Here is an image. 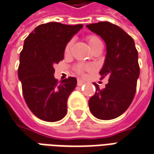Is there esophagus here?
I'll use <instances>...</instances> for the list:
<instances>
[{
	"mask_svg": "<svg viewBox=\"0 0 154 154\" xmlns=\"http://www.w3.org/2000/svg\"><path fill=\"white\" fill-rule=\"evenodd\" d=\"M86 82H85L84 81L81 80V79H78L77 80V86H82L83 84H85Z\"/></svg>",
	"mask_w": 154,
	"mask_h": 154,
	"instance_id": "esophagus-1",
	"label": "esophagus"
}]
</instances>
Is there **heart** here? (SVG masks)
<instances>
[{
    "label": "heart",
    "mask_w": 154,
    "mask_h": 154,
    "mask_svg": "<svg viewBox=\"0 0 154 154\" xmlns=\"http://www.w3.org/2000/svg\"><path fill=\"white\" fill-rule=\"evenodd\" d=\"M87 41H88V45H89V47L90 48L92 49V47L97 46V44L102 43V42L100 41V39L97 37V36H94V35H91V36H88L87 37ZM72 41H70L67 42V44L66 45V47H65V54H68L71 51V48H72ZM92 69V66H77V68H76V71H77L78 73H83L84 72L85 70H91Z\"/></svg>",
    "instance_id": "b5f03b06"
}]
</instances>
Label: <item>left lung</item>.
I'll return each mask as SVG.
<instances>
[{
  "instance_id": "8db88e82",
  "label": "left lung",
  "mask_w": 154,
  "mask_h": 154,
  "mask_svg": "<svg viewBox=\"0 0 154 154\" xmlns=\"http://www.w3.org/2000/svg\"><path fill=\"white\" fill-rule=\"evenodd\" d=\"M87 27L106 43L107 54L99 73L102 78H109L103 89L93 83L96 92L89 99V108L97 118L110 120L122 115L133 102L140 72L137 51L133 38L116 25L100 21Z\"/></svg>"
}]
</instances>
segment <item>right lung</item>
<instances>
[{"label": "right lung", "mask_w": 154, "mask_h": 154, "mask_svg": "<svg viewBox=\"0 0 154 154\" xmlns=\"http://www.w3.org/2000/svg\"><path fill=\"white\" fill-rule=\"evenodd\" d=\"M82 26L48 22L38 26L25 39L18 77L30 110L43 121L57 122L66 116L67 99L77 79L70 77L59 83L53 65L64 58L66 45Z\"/></svg>", "instance_id": "1"}]
</instances>
